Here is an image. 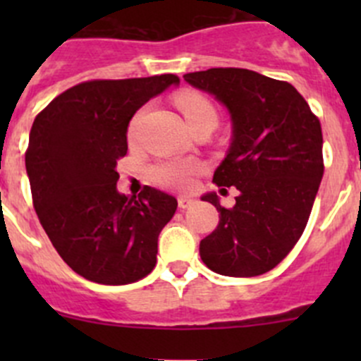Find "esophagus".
Instances as JSON below:
<instances>
[{
    "mask_svg": "<svg viewBox=\"0 0 361 361\" xmlns=\"http://www.w3.org/2000/svg\"><path fill=\"white\" fill-rule=\"evenodd\" d=\"M195 199L190 197V195H181V197H178V206L181 207V209H187V207L194 206Z\"/></svg>",
    "mask_w": 361,
    "mask_h": 361,
    "instance_id": "1",
    "label": "esophagus"
}]
</instances>
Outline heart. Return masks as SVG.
Returning <instances> with one entry per match:
<instances>
[{
	"mask_svg": "<svg viewBox=\"0 0 361 361\" xmlns=\"http://www.w3.org/2000/svg\"><path fill=\"white\" fill-rule=\"evenodd\" d=\"M178 106L181 113L185 115L187 122L201 116H214L216 113L214 108L211 106L209 101L206 97L197 96V94H181L178 97ZM137 126V116L130 123V134H134ZM199 171V164L195 160H169V162H162L152 169V176L159 185L167 188H176V190H183L190 185L192 176Z\"/></svg>",
	"mask_w": 361,
	"mask_h": 361,
	"instance_id": "heart-1",
	"label": "heart"
}]
</instances>
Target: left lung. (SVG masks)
<instances>
[{
	"label": "left lung",
	"instance_id": "1",
	"mask_svg": "<svg viewBox=\"0 0 361 361\" xmlns=\"http://www.w3.org/2000/svg\"><path fill=\"white\" fill-rule=\"evenodd\" d=\"M183 78L231 116V147L213 181L239 190L228 209L214 192L202 195L220 221L199 253L216 274H264L292 251L311 214L323 178L319 120L293 85L257 71L211 68Z\"/></svg>",
	"mask_w": 361,
	"mask_h": 361
}]
</instances>
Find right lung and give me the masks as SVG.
<instances>
[{"label":"right lung","instance_id":"obj_1","mask_svg":"<svg viewBox=\"0 0 361 361\" xmlns=\"http://www.w3.org/2000/svg\"><path fill=\"white\" fill-rule=\"evenodd\" d=\"M174 75L92 80L57 96L35 118L25 171L39 224L64 262L85 279L127 285L157 264V241L178 201L157 188L116 190L134 113Z\"/></svg>","mask_w":361,"mask_h":361}]
</instances>
